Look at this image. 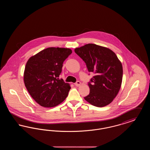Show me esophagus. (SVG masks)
I'll list each match as a JSON object with an SVG mask.
<instances>
[{
  "label": "esophagus",
  "mask_w": 150,
  "mask_h": 150,
  "mask_svg": "<svg viewBox=\"0 0 150 150\" xmlns=\"http://www.w3.org/2000/svg\"><path fill=\"white\" fill-rule=\"evenodd\" d=\"M75 85L76 86H79L81 85V82L79 81H78L76 83H75Z\"/></svg>",
  "instance_id": "1"
}]
</instances>
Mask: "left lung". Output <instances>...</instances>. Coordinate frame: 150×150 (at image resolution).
Returning a JSON list of instances; mask_svg holds the SVG:
<instances>
[{"label": "left lung", "instance_id": "8db88e82", "mask_svg": "<svg viewBox=\"0 0 150 150\" xmlns=\"http://www.w3.org/2000/svg\"><path fill=\"white\" fill-rule=\"evenodd\" d=\"M75 52L86 62L89 72L95 73L88 86L89 94L84 99L96 107L106 106L112 102L121 88L122 66L110 49L87 44L75 49Z\"/></svg>", "mask_w": 150, "mask_h": 150}]
</instances>
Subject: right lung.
I'll return each instance as SVG.
<instances>
[{
	"instance_id": "right-lung-1",
	"label": "right lung",
	"mask_w": 150,
	"mask_h": 150,
	"mask_svg": "<svg viewBox=\"0 0 150 150\" xmlns=\"http://www.w3.org/2000/svg\"><path fill=\"white\" fill-rule=\"evenodd\" d=\"M71 53L70 48L50 47L31 56L26 62L23 73L25 86L40 106H56L68 96L70 85L58 77L64 60Z\"/></svg>"
}]
</instances>
